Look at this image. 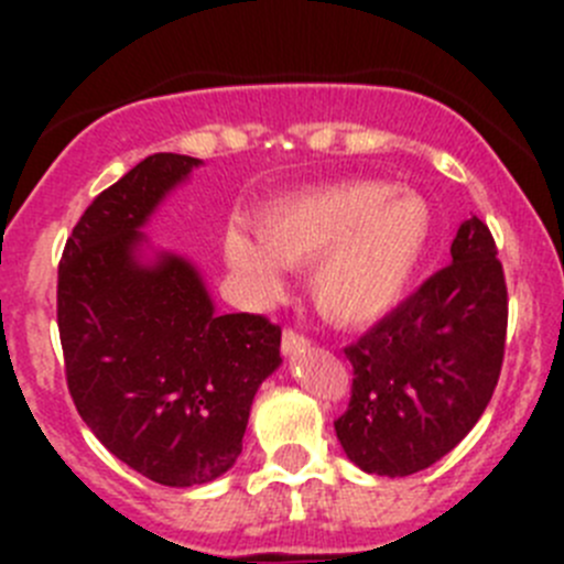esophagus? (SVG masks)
<instances>
[{
    "instance_id": "obj_1",
    "label": "esophagus",
    "mask_w": 564,
    "mask_h": 564,
    "mask_svg": "<svg viewBox=\"0 0 564 564\" xmlns=\"http://www.w3.org/2000/svg\"><path fill=\"white\" fill-rule=\"evenodd\" d=\"M305 346H308V338H303V335L292 333V329H286V333H283V340H281L283 355H297V351H303Z\"/></svg>"
}]
</instances>
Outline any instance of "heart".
<instances>
[{
  "instance_id": "b5f03b06",
  "label": "heart",
  "mask_w": 564,
  "mask_h": 564,
  "mask_svg": "<svg viewBox=\"0 0 564 564\" xmlns=\"http://www.w3.org/2000/svg\"><path fill=\"white\" fill-rule=\"evenodd\" d=\"M434 237V213L414 191L357 180L275 204L256 240L229 231L224 253L253 303L281 294V267L311 268V300L338 324H366L401 303Z\"/></svg>"
}]
</instances>
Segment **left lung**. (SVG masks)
Masks as SVG:
<instances>
[{"instance_id":"8db88e82","label":"left lung","mask_w":564,"mask_h":564,"mask_svg":"<svg viewBox=\"0 0 564 564\" xmlns=\"http://www.w3.org/2000/svg\"><path fill=\"white\" fill-rule=\"evenodd\" d=\"M453 261L346 346L355 382L335 434L368 475L429 469L475 429L502 371L508 289L477 215L458 226Z\"/></svg>"}]
</instances>
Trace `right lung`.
Instances as JSON below:
<instances>
[{"instance_id":"add662e5","label":"right lung","mask_w":564,"mask_h":564,"mask_svg":"<svg viewBox=\"0 0 564 564\" xmlns=\"http://www.w3.org/2000/svg\"><path fill=\"white\" fill-rule=\"evenodd\" d=\"M204 161L144 158L100 193L67 240L56 286L67 388L111 456L161 486L226 475L261 382L281 368V329L220 314L202 267L147 226Z\"/></svg>"}]
</instances>
